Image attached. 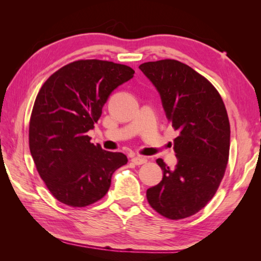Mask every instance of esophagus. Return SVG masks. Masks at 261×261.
I'll list each match as a JSON object with an SVG mask.
<instances>
[{
  "instance_id": "34e87169",
  "label": "esophagus",
  "mask_w": 261,
  "mask_h": 261,
  "mask_svg": "<svg viewBox=\"0 0 261 261\" xmlns=\"http://www.w3.org/2000/svg\"><path fill=\"white\" fill-rule=\"evenodd\" d=\"M131 162L134 163L135 165H142V164L147 163V158L142 157V156H136V157H132Z\"/></svg>"
}]
</instances>
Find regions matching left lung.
<instances>
[{
    "label": "left lung",
    "instance_id": "1",
    "mask_svg": "<svg viewBox=\"0 0 261 261\" xmlns=\"http://www.w3.org/2000/svg\"><path fill=\"white\" fill-rule=\"evenodd\" d=\"M141 71L162 97L166 116L178 137L175 168L163 159V180L147 190L150 206L170 220L201 211L218 191L230 151V122L216 88L190 66L175 59L143 63Z\"/></svg>",
    "mask_w": 261,
    "mask_h": 261
}]
</instances>
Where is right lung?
<instances>
[{
	"label": "right lung",
	"instance_id": "obj_1",
	"mask_svg": "<svg viewBox=\"0 0 261 261\" xmlns=\"http://www.w3.org/2000/svg\"><path fill=\"white\" fill-rule=\"evenodd\" d=\"M134 74L126 65L82 59L43 83L31 112L29 147L39 175L59 202L85 207L99 201L114 171L127 163L125 154L103 150L86 134L110 94Z\"/></svg>",
	"mask_w": 261,
	"mask_h": 261
}]
</instances>
